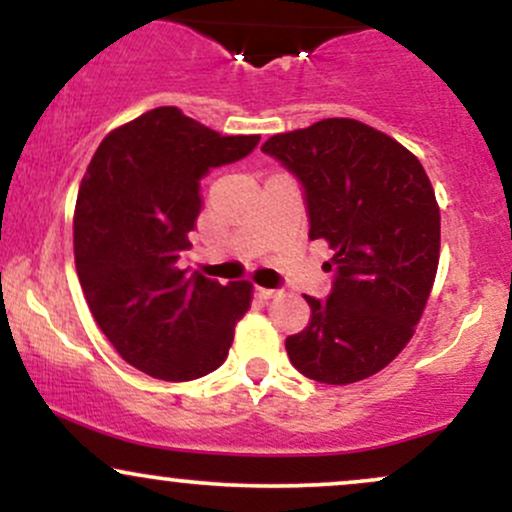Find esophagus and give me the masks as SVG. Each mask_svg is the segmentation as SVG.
Returning a JSON list of instances; mask_svg holds the SVG:
<instances>
[{"label": "esophagus", "mask_w": 512, "mask_h": 512, "mask_svg": "<svg viewBox=\"0 0 512 512\" xmlns=\"http://www.w3.org/2000/svg\"><path fill=\"white\" fill-rule=\"evenodd\" d=\"M255 293H257V298H262V301H269V298H274L279 291H276V289H262V286H257Z\"/></svg>", "instance_id": "34e87169"}]
</instances>
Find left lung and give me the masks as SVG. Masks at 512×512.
Instances as JSON below:
<instances>
[{
    "mask_svg": "<svg viewBox=\"0 0 512 512\" xmlns=\"http://www.w3.org/2000/svg\"><path fill=\"white\" fill-rule=\"evenodd\" d=\"M303 187L310 240H327L334 272L325 301L305 296L310 322L286 339L305 378L349 385L409 344L440 252V211L411 151L378 129L330 117L262 146Z\"/></svg>",
    "mask_w": 512,
    "mask_h": 512,
    "instance_id": "8db88e82",
    "label": "left lung"
}]
</instances>
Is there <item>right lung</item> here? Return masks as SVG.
I'll return each mask as SVG.
<instances>
[{
    "mask_svg": "<svg viewBox=\"0 0 512 512\" xmlns=\"http://www.w3.org/2000/svg\"><path fill=\"white\" fill-rule=\"evenodd\" d=\"M260 144L223 137L178 108H154L113 129L93 154L74 211V262L86 303L129 366L170 383L226 361L248 313V281L180 269L202 211V178Z\"/></svg>",
    "mask_w": 512,
    "mask_h": 512,
    "instance_id": "obj_1",
    "label": "right lung"
}]
</instances>
